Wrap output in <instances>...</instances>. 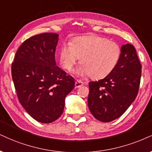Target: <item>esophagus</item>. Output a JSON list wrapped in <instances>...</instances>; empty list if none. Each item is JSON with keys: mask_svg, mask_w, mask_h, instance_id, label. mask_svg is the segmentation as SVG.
<instances>
[{"mask_svg": "<svg viewBox=\"0 0 152 152\" xmlns=\"http://www.w3.org/2000/svg\"><path fill=\"white\" fill-rule=\"evenodd\" d=\"M83 85H84V83L81 81V80H77L75 81V88H78V87H81V86H82Z\"/></svg>", "mask_w": 152, "mask_h": 152, "instance_id": "obj_1", "label": "esophagus"}]
</instances>
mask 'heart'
Here are the masks:
<instances>
[{
	"mask_svg": "<svg viewBox=\"0 0 152 152\" xmlns=\"http://www.w3.org/2000/svg\"><path fill=\"white\" fill-rule=\"evenodd\" d=\"M121 55L120 46L108 39L98 36L80 37L70 44H64L60 51L63 68L70 71L80 58L77 72L89 75L92 79H102L109 75L118 63Z\"/></svg>",
	"mask_w": 152,
	"mask_h": 152,
	"instance_id": "obj_1",
	"label": "heart"
}]
</instances>
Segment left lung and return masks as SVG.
Returning a JSON list of instances; mask_svg holds the SVG:
<instances>
[{
    "label": "left lung",
    "instance_id": "left-lung-1",
    "mask_svg": "<svg viewBox=\"0 0 152 152\" xmlns=\"http://www.w3.org/2000/svg\"><path fill=\"white\" fill-rule=\"evenodd\" d=\"M142 65L135 48L127 44L114 70L104 79L89 83L88 106L95 118L108 123L121 116L139 91Z\"/></svg>",
    "mask_w": 152,
    "mask_h": 152
}]
</instances>
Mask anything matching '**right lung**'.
<instances>
[{
	"mask_svg": "<svg viewBox=\"0 0 152 152\" xmlns=\"http://www.w3.org/2000/svg\"><path fill=\"white\" fill-rule=\"evenodd\" d=\"M58 34L42 33L27 39L17 50L12 77L19 102L34 119L50 123L63 113L74 78L56 66Z\"/></svg>",
	"mask_w": 152,
	"mask_h": 152,
	"instance_id": "1",
	"label": "right lung"
}]
</instances>
